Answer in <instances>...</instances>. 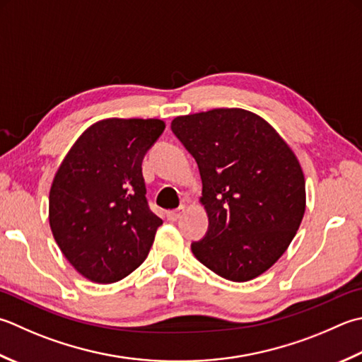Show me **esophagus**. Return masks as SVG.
Here are the masks:
<instances>
[{
	"instance_id": "esophagus-1",
	"label": "esophagus",
	"mask_w": 362,
	"mask_h": 362,
	"mask_svg": "<svg viewBox=\"0 0 362 362\" xmlns=\"http://www.w3.org/2000/svg\"><path fill=\"white\" fill-rule=\"evenodd\" d=\"M182 209H179V210H171V211H168L166 214V216H168V219L169 221H177V219H179L180 216H182Z\"/></svg>"
}]
</instances>
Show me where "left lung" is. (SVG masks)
<instances>
[{
    "mask_svg": "<svg viewBox=\"0 0 362 362\" xmlns=\"http://www.w3.org/2000/svg\"><path fill=\"white\" fill-rule=\"evenodd\" d=\"M171 129L199 166L209 230L194 257L224 279L257 278L286 252L306 210L298 158L265 119L242 108L179 116Z\"/></svg>",
    "mask_w": 362,
    "mask_h": 362,
    "instance_id": "8db88e82",
    "label": "left lung"
}]
</instances>
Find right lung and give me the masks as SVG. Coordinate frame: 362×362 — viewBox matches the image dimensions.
I'll return each instance as SVG.
<instances>
[{
    "mask_svg": "<svg viewBox=\"0 0 362 362\" xmlns=\"http://www.w3.org/2000/svg\"><path fill=\"white\" fill-rule=\"evenodd\" d=\"M160 119H103L70 147L49 188L48 219L66 259L84 278L111 284L146 260L163 224L148 209L143 158Z\"/></svg>",
    "mask_w": 362,
    "mask_h": 362,
    "instance_id": "add662e5",
    "label": "right lung"
}]
</instances>
